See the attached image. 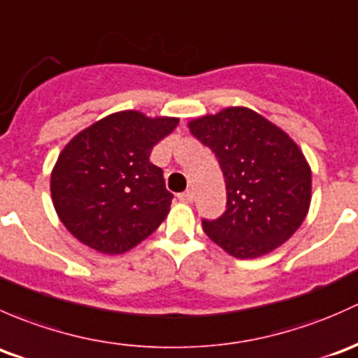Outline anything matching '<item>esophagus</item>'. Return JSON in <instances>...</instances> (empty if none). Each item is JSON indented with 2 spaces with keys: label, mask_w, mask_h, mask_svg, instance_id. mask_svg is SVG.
I'll use <instances>...</instances> for the list:
<instances>
[{
  "label": "esophagus",
  "mask_w": 358,
  "mask_h": 358,
  "mask_svg": "<svg viewBox=\"0 0 358 358\" xmlns=\"http://www.w3.org/2000/svg\"><path fill=\"white\" fill-rule=\"evenodd\" d=\"M178 198L180 201H182V203H191V201H193V191H184V193H180V194H178Z\"/></svg>",
  "instance_id": "34e87169"
}]
</instances>
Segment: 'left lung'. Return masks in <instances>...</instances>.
I'll return each mask as SVG.
<instances>
[{
  "instance_id": "1",
  "label": "left lung",
  "mask_w": 358,
  "mask_h": 358,
  "mask_svg": "<svg viewBox=\"0 0 358 358\" xmlns=\"http://www.w3.org/2000/svg\"><path fill=\"white\" fill-rule=\"evenodd\" d=\"M215 153L226 179L227 208L203 220L213 243L236 259H257L296 233L312 200V172L296 143L260 113L229 106L187 124Z\"/></svg>"
}]
</instances>
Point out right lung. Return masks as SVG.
Instances as JSON below:
<instances>
[{"label": "right lung", "mask_w": 358, "mask_h": 358, "mask_svg": "<svg viewBox=\"0 0 358 358\" xmlns=\"http://www.w3.org/2000/svg\"><path fill=\"white\" fill-rule=\"evenodd\" d=\"M176 117L112 113L67 143L51 172V200L80 243L106 255L138 246L171 210L164 172L150 162L153 146L178 127Z\"/></svg>", "instance_id": "right-lung-1"}]
</instances>
